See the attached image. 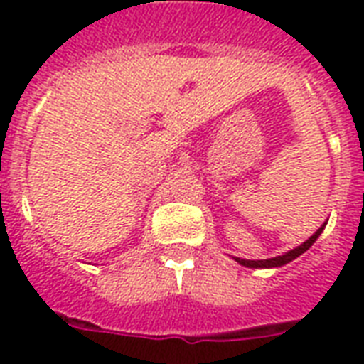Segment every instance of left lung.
<instances>
[{"label": "left lung", "instance_id": "left-lung-1", "mask_svg": "<svg viewBox=\"0 0 364 364\" xmlns=\"http://www.w3.org/2000/svg\"><path fill=\"white\" fill-rule=\"evenodd\" d=\"M325 225L327 223H323L321 227L317 228L316 234L314 236H310V238L306 240V242H302L300 245H296L294 249H291V251H287V253L283 255H277V257H272V259H260V260H249V259H240V257H232L238 264L245 266V268H279V266H285L287 262H291V260H294L296 257H300V255L304 253V251H308V249L316 243V240L321 236L323 228H325Z\"/></svg>", "mask_w": 364, "mask_h": 364}]
</instances>
